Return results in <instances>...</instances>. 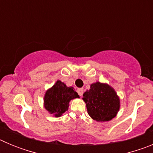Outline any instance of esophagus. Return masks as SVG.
Wrapping results in <instances>:
<instances>
[{"label": "esophagus", "instance_id": "esophagus-1", "mask_svg": "<svg viewBox=\"0 0 153 153\" xmlns=\"http://www.w3.org/2000/svg\"><path fill=\"white\" fill-rule=\"evenodd\" d=\"M77 93L80 97H82L83 94V88H79L77 89Z\"/></svg>", "mask_w": 153, "mask_h": 153}]
</instances>
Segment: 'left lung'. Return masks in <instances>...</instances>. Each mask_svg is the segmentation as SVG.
Listing matches in <instances>:
<instances>
[{
	"label": "left lung",
	"mask_w": 153,
	"mask_h": 153,
	"mask_svg": "<svg viewBox=\"0 0 153 153\" xmlns=\"http://www.w3.org/2000/svg\"><path fill=\"white\" fill-rule=\"evenodd\" d=\"M87 113L97 122H106L117 117L120 100L117 92L107 83L96 82L83 93Z\"/></svg>",
	"instance_id": "1"
}]
</instances>
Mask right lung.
<instances>
[{
  "instance_id": "1",
  "label": "right lung",
  "mask_w": 153,
  "mask_h": 153,
  "mask_svg": "<svg viewBox=\"0 0 153 153\" xmlns=\"http://www.w3.org/2000/svg\"><path fill=\"white\" fill-rule=\"evenodd\" d=\"M79 98L72 86H67L58 79L55 84L46 91L44 99V108L55 117H61L68 110L69 103L74 99Z\"/></svg>"
}]
</instances>
